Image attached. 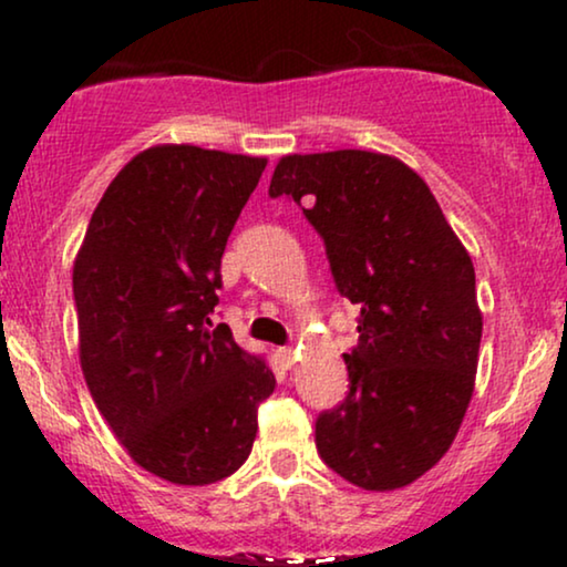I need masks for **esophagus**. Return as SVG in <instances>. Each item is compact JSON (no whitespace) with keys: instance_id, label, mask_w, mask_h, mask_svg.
Listing matches in <instances>:
<instances>
[{"instance_id":"34e87169","label":"esophagus","mask_w":567,"mask_h":567,"mask_svg":"<svg viewBox=\"0 0 567 567\" xmlns=\"http://www.w3.org/2000/svg\"><path fill=\"white\" fill-rule=\"evenodd\" d=\"M279 360H282L285 368H292V365H296V360H298V351L292 347H282V349H279Z\"/></svg>"}]
</instances>
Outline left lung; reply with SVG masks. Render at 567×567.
<instances>
[{"instance_id": "obj_1", "label": "left lung", "mask_w": 567, "mask_h": 567, "mask_svg": "<svg viewBox=\"0 0 567 567\" xmlns=\"http://www.w3.org/2000/svg\"><path fill=\"white\" fill-rule=\"evenodd\" d=\"M322 234L343 298L360 306L349 394L317 419L322 461L362 491H396L447 453L477 379L474 266L426 181L392 154L338 148L277 162Z\"/></svg>"}]
</instances>
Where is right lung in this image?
I'll use <instances>...</instances> for the list:
<instances>
[{"mask_svg": "<svg viewBox=\"0 0 567 567\" xmlns=\"http://www.w3.org/2000/svg\"><path fill=\"white\" fill-rule=\"evenodd\" d=\"M266 157L143 148L97 202L74 258L80 365L130 458L173 485L229 477L252 451L269 360L216 330L220 256Z\"/></svg>", "mask_w": 567, "mask_h": 567, "instance_id": "add662e5", "label": "right lung"}]
</instances>
